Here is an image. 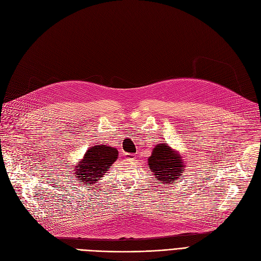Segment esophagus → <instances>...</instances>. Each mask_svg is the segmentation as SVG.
Returning <instances> with one entry per match:
<instances>
[{
	"instance_id": "obj_1",
	"label": "esophagus",
	"mask_w": 261,
	"mask_h": 261,
	"mask_svg": "<svg viewBox=\"0 0 261 261\" xmlns=\"http://www.w3.org/2000/svg\"><path fill=\"white\" fill-rule=\"evenodd\" d=\"M125 158H126V160H128V161H134V159H135V154L126 153V154H125Z\"/></svg>"
}]
</instances>
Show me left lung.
Returning a JSON list of instances; mask_svg holds the SVG:
<instances>
[{
    "mask_svg": "<svg viewBox=\"0 0 261 261\" xmlns=\"http://www.w3.org/2000/svg\"><path fill=\"white\" fill-rule=\"evenodd\" d=\"M148 165L159 180L164 184L176 181L178 177L181 176V170L185 169V162L181 156L175 153L165 143L155 146L148 160Z\"/></svg>",
    "mask_w": 261,
    "mask_h": 261,
    "instance_id": "1",
    "label": "left lung"
}]
</instances>
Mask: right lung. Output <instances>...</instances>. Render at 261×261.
<instances>
[{"label":"right lung","instance_id":"right-lung-1","mask_svg":"<svg viewBox=\"0 0 261 261\" xmlns=\"http://www.w3.org/2000/svg\"><path fill=\"white\" fill-rule=\"evenodd\" d=\"M118 159V150L105 145L89 148L84 159L80 162L75 173L79 181L93 185Z\"/></svg>","mask_w":261,"mask_h":261}]
</instances>
